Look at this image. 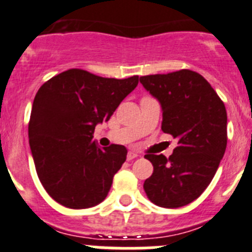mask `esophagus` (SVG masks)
<instances>
[{"instance_id": "1", "label": "esophagus", "mask_w": 252, "mask_h": 252, "mask_svg": "<svg viewBox=\"0 0 252 252\" xmlns=\"http://www.w3.org/2000/svg\"><path fill=\"white\" fill-rule=\"evenodd\" d=\"M137 156H138L137 153L130 151V152H128V155H126V159H128V161H132V159H134Z\"/></svg>"}]
</instances>
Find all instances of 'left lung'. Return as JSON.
Listing matches in <instances>:
<instances>
[{"label": "left lung", "instance_id": "8db88e82", "mask_svg": "<svg viewBox=\"0 0 252 252\" xmlns=\"http://www.w3.org/2000/svg\"><path fill=\"white\" fill-rule=\"evenodd\" d=\"M139 81L161 104L162 132L178 139L168 158L144 156L153 172L143 189L156 205L183 207L202 195L224 155L226 106L202 74L190 69L142 76Z\"/></svg>", "mask_w": 252, "mask_h": 252}]
</instances>
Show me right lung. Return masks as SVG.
Returning <instances> with one entry per match:
<instances>
[{"mask_svg":"<svg viewBox=\"0 0 252 252\" xmlns=\"http://www.w3.org/2000/svg\"><path fill=\"white\" fill-rule=\"evenodd\" d=\"M137 85L138 76L118 80L72 68L38 90L30 114V150L39 180L57 203L84 209L106 198L128 151L120 144L97 147L94 130Z\"/></svg>","mask_w":252,"mask_h":252,"instance_id":"right-lung-1","label":"right lung"}]
</instances>
